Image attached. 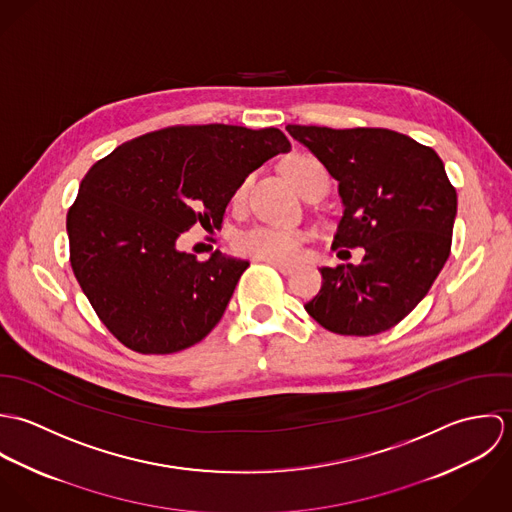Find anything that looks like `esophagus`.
I'll list each match as a JSON object with an SVG mask.
<instances>
[{"mask_svg": "<svg viewBox=\"0 0 512 512\" xmlns=\"http://www.w3.org/2000/svg\"><path fill=\"white\" fill-rule=\"evenodd\" d=\"M266 264H270V266H274L280 274H284V276H290L293 272V266H288V264H282V262H278V260H272V258H268V260H264Z\"/></svg>", "mask_w": 512, "mask_h": 512, "instance_id": "1", "label": "esophagus"}]
</instances>
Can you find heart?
<instances>
[{"label":"heart","mask_w":512,"mask_h":512,"mask_svg":"<svg viewBox=\"0 0 512 512\" xmlns=\"http://www.w3.org/2000/svg\"><path fill=\"white\" fill-rule=\"evenodd\" d=\"M325 169L315 157L309 155H295L286 161L284 171L293 185L299 189V185L305 181V177L313 171ZM248 189V181L238 187L234 193V201H242ZM303 242V232L292 228H274V226H254L250 230H244L236 236L234 244L240 252L254 256L258 260H278V262H290L299 254V246Z\"/></svg>","instance_id":"b5f03b06"}]
</instances>
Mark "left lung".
<instances>
[{
    "label": "left lung",
    "mask_w": 512,
    "mask_h": 512,
    "mask_svg": "<svg viewBox=\"0 0 512 512\" xmlns=\"http://www.w3.org/2000/svg\"><path fill=\"white\" fill-rule=\"evenodd\" d=\"M286 130L339 181L345 211L333 248H365L359 266L319 270L321 290L305 311L339 335L394 327L430 292L449 258L457 193L443 161L432 147L384 128Z\"/></svg>",
    "instance_id": "left-lung-1"
}]
</instances>
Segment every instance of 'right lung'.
Listing matches in <instances>:
<instances>
[{"mask_svg": "<svg viewBox=\"0 0 512 512\" xmlns=\"http://www.w3.org/2000/svg\"><path fill=\"white\" fill-rule=\"evenodd\" d=\"M290 149L278 128L171 126L90 167L67 215L71 266L122 345L169 355L213 331L248 262L219 250L199 262L177 240L197 222L219 228L244 179Z\"/></svg>", "mask_w": 512, "mask_h": 512, "instance_id": "add662e5", "label": "right lung"}]
</instances>
